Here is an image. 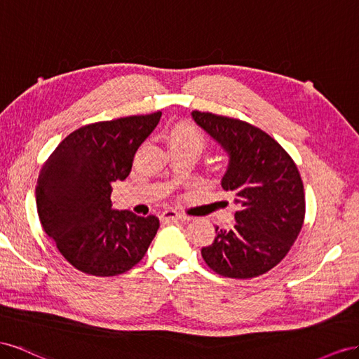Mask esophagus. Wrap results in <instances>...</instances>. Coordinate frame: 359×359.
Masks as SVG:
<instances>
[{
  "instance_id": "obj_1",
  "label": "esophagus",
  "mask_w": 359,
  "mask_h": 359,
  "mask_svg": "<svg viewBox=\"0 0 359 359\" xmlns=\"http://www.w3.org/2000/svg\"><path fill=\"white\" fill-rule=\"evenodd\" d=\"M161 219H162V221H167V222H177V221L187 222V221H189V218L185 217V215H180V213H177V212H174V210H165V212H162V213H161Z\"/></svg>"
}]
</instances>
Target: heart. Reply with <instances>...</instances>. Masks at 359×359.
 I'll return each instance as SVG.
<instances>
[{"label":"heart","instance_id":"1","mask_svg":"<svg viewBox=\"0 0 359 359\" xmlns=\"http://www.w3.org/2000/svg\"><path fill=\"white\" fill-rule=\"evenodd\" d=\"M168 142L170 146H189L200 151L204 147V135L194 125H179L170 132Z\"/></svg>","mask_w":359,"mask_h":359}]
</instances>
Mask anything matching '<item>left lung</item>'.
I'll return each instance as SVG.
<instances>
[{"instance_id":"8db88e82","label":"left lung","mask_w":359,"mask_h":359,"mask_svg":"<svg viewBox=\"0 0 359 359\" xmlns=\"http://www.w3.org/2000/svg\"><path fill=\"white\" fill-rule=\"evenodd\" d=\"M197 125L227 153L221 187L233 192L239 210L234 227L217 236L201 255L229 278H254L278 264L302 229L305 194L301 174L278 142L247 121L192 111Z\"/></svg>"}]
</instances>
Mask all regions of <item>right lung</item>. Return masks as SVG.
Listing matches in <instances>:
<instances>
[{"label": "right lung", "mask_w": 359, "mask_h": 359, "mask_svg": "<svg viewBox=\"0 0 359 359\" xmlns=\"http://www.w3.org/2000/svg\"><path fill=\"white\" fill-rule=\"evenodd\" d=\"M162 112L97 121L60 142L39 174V219L61 255L95 276L126 272L144 257L159 229L156 217H138L111 204L112 183L125 180L135 151Z\"/></svg>", "instance_id": "add662e5"}]
</instances>
